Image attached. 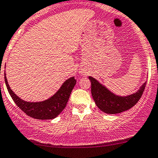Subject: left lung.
<instances>
[{"label": "left lung", "mask_w": 158, "mask_h": 158, "mask_svg": "<svg viewBox=\"0 0 158 158\" xmlns=\"http://www.w3.org/2000/svg\"><path fill=\"white\" fill-rule=\"evenodd\" d=\"M91 82V94L97 106L104 113L116 114L127 111L136 105L143 95L146 82L136 93L127 97L116 96L101 85L96 79L89 76Z\"/></svg>", "instance_id": "1"}]
</instances>
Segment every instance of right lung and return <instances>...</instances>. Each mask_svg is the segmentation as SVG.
<instances>
[{
  "label": "right lung",
  "mask_w": 158,
  "mask_h": 158,
  "mask_svg": "<svg viewBox=\"0 0 158 158\" xmlns=\"http://www.w3.org/2000/svg\"><path fill=\"white\" fill-rule=\"evenodd\" d=\"M5 80L7 89L16 106L27 116L38 120L54 119L61 113L66 107L67 102L76 83L75 77H72L65 81L59 90L48 100L41 102H27L14 94L8 85L6 76H5Z\"/></svg>",
  "instance_id": "add662e5"
}]
</instances>
